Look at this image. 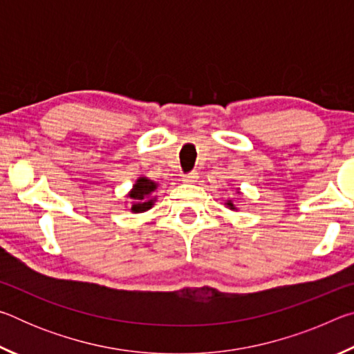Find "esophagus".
I'll return each instance as SVG.
<instances>
[{
  "label": "esophagus",
  "mask_w": 354,
  "mask_h": 354,
  "mask_svg": "<svg viewBox=\"0 0 354 354\" xmlns=\"http://www.w3.org/2000/svg\"><path fill=\"white\" fill-rule=\"evenodd\" d=\"M196 178H198V173H196V171H190V173H187V175L183 176V181L187 183V184H192V183L196 181Z\"/></svg>",
  "instance_id": "34e87169"
}]
</instances>
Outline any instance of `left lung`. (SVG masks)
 Listing matches in <instances>:
<instances>
[{
    "label": "left lung",
    "instance_id": "left-lung-1",
    "mask_svg": "<svg viewBox=\"0 0 354 354\" xmlns=\"http://www.w3.org/2000/svg\"><path fill=\"white\" fill-rule=\"evenodd\" d=\"M236 192H237V194H241V189H236ZM225 206H226L227 209H230V211H234V212L239 211L237 205H236V203L232 201V200H226V201H225Z\"/></svg>",
    "mask_w": 354,
    "mask_h": 354
}]
</instances>
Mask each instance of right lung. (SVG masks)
<instances>
[{
    "label": "right lung",
    "instance_id": "add662e5",
    "mask_svg": "<svg viewBox=\"0 0 354 354\" xmlns=\"http://www.w3.org/2000/svg\"><path fill=\"white\" fill-rule=\"evenodd\" d=\"M158 185V183L143 175L137 178L136 183L133 184V189L127 195L129 198L128 211L133 214H142L149 211L154 206V203L158 201V196L154 195Z\"/></svg>",
    "mask_w": 354,
    "mask_h": 354
}]
</instances>
